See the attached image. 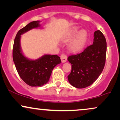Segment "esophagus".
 I'll list each match as a JSON object with an SVG mask.
<instances>
[{
    "label": "esophagus",
    "mask_w": 120,
    "mask_h": 120,
    "mask_svg": "<svg viewBox=\"0 0 120 120\" xmlns=\"http://www.w3.org/2000/svg\"><path fill=\"white\" fill-rule=\"evenodd\" d=\"M61 60L62 63H65L67 60V56L65 54H62L61 55Z\"/></svg>",
    "instance_id": "34e87169"
}]
</instances>
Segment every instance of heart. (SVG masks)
<instances>
[{"label": "heart", "instance_id": "heart-1", "mask_svg": "<svg viewBox=\"0 0 120 120\" xmlns=\"http://www.w3.org/2000/svg\"><path fill=\"white\" fill-rule=\"evenodd\" d=\"M75 36L76 37L71 41L68 46L69 50L72 52H79L83 49L87 39L88 34L86 30H82L79 31L78 27H73L64 39V41L67 42L70 41Z\"/></svg>", "mask_w": 120, "mask_h": 120}]
</instances>
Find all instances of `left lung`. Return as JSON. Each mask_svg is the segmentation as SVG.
I'll use <instances>...</instances> for the list:
<instances>
[{"mask_svg": "<svg viewBox=\"0 0 120 120\" xmlns=\"http://www.w3.org/2000/svg\"><path fill=\"white\" fill-rule=\"evenodd\" d=\"M93 45L81 53L69 56L71 71L68 76L69 82L78 89L90 86L102 72L105 63L107 42L100 30L94 32Z\"/></svg>", "mask_w": 120, "mask_h": 120, "instance_id": "left-lung-1", "label": "left lung"}]
</instances>
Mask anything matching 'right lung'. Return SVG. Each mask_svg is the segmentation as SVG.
Instances as JSON below:
<instances>
[{"instance_id":"right-lung-1","label":"right lung","mask_w":120,"mask_h":120,"mask_svg":"<svg viewBox=\"0 0 120 120\" xmlns=\"http://www.w3.org/2000/svg\"><path fill=\"white\" fill-rule=\"evenodd\" d=\"M40 27L39 21H34L18 31L13 48V60L19 75L27 85L32 87L42 86L49 81L53 69L60 64L57 55H45L37 60H30L22 53L21 35L34 28Z\"/></svg>"}]
</instances>
